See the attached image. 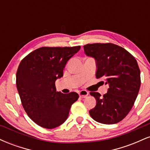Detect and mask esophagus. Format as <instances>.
<instances>
[{"label": "esophagus", "mask_w": 150, "mask_h": 150, "mask_svg": "<svg viewBox=\"0 0 150 150\" xmlns=\"http://www.w3.org/2000/svg\"><path fill=\"white\" fill-rule=\"evenodd\" d=\"M88 94H89V92L86 90H81L79 92V95H80V97L82 98L87 97Z\"/></svg>", "instance_id": "esophagus-1"}]
</instances>
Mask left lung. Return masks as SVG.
Returning <instances> with one entry per match:
<instances>
[{"label":"left lung","instance_id":"8db88e82","mask_svg":"<svg viewBox=\"0 0 150 150\" xmlns=\"http://www.w3.org/2000/svg\"><path fill=\"white\" fill-rule=\"evenodd\" d=\"M85 53L95 59L96 77L103 78L108 85L101 97L90 92L96 99L95 107L89 111L91 117L103 124H114L130 112L140 87V71L135 58L116 44H92L84 46Z\"/></svg>","mask_w":150,"mask_h":150}]
</instances>
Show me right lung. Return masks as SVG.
<instances>
[{"label": "right lung", "instance_id": "add662e5", "mask_svg": "<svg viewBox=\"0 0 150 150\" xmlns=\"http://www.w3.org/2000/svg\"><path fill=\"white\" fill-rule=\"evenodd\" d=\"M80 46L42 47L22 60L16 85L28 116L43 128L52 129L66 120L72 104L79 98L75 92H56L55 82L63 75L67 62Z\"/></svg>", "mask_w": 150, "mask_h": 150}]
</instances>
